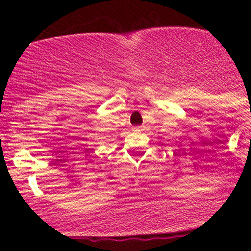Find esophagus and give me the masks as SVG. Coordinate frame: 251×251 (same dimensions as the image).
Here are the masks:
<instances>
[{
    "label": "esophagus",
    "mask_w": 251,
    "mask_h": 251,
    "mask_svg": "<svg viewBox=\"0 0 251 251\" xmlns=\"http://www.w3.org/2000/svg\"><path fill=\"white\" fill-rule=\"evenodd\" d=\"M135 130H136V131H142V127H141V126H138V127H136Z\"/></svg>",
    "instance_id": "34e87169"
}]
</instances>
